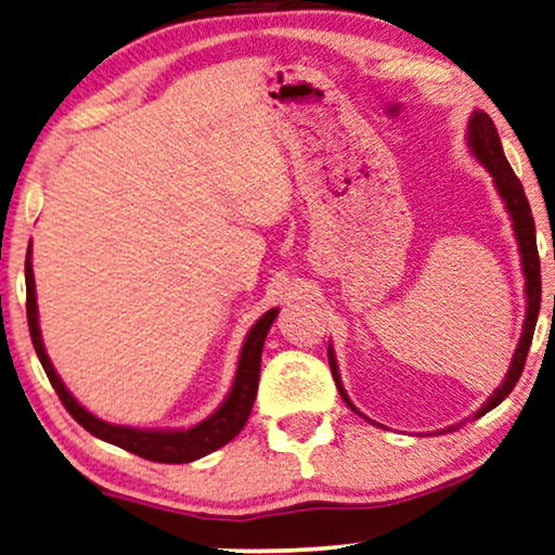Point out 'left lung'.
Listing matches in <instances>:
<instances>
[{"label": "left lung", "instance_id": "obj_1", "mask_svg": "<svg viewBox=\"0 0 555 555\" xmlns=\"http://www.w3.org/2000/svg\"><path fill=\"white\" fill-rule=\"evenodd\" d=\"M468 146H470V152H474L476 159L481 162L486 169H489V173L493 177V184H495V189H499L503 204H506V209L511 214V221H514L516 242H518V251H520V267H524V276H526V304H528L524 334H520V338H518V349L514 353V361H511L508 374H506V378H503V384L489 396V401H486L483 406L474 413V418H481L483 413H489L491 409L499 406V403L506 399L511 391H514V386L518 384L520 374H524L528 349H531V341H533V328H535V321H539V311H541V261H539V246H535V224H533L531 206H528V198H526L524 186H520L518 177L514 173V169H511V164L506 162V154H503L495 124L491 121V117L486 112H474V117H470ZM328 366H331V374H334L338 393H341V399L346 401V406L361 413L351 403L349 393L344 391L341 376H338V366H336V357H334V349H331V346H328ZM366 421H371V418H366ZM459 426H463V421L456 426H449V431ZM441 434H446V431H441Z\"/></svg>", "mask_w": 555, "mask_h": 555}]
</instances>
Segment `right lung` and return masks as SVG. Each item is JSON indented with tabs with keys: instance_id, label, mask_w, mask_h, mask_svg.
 <instances>
[{
	"instance_id": "add662e5",
	"label": "right lung",
	"mask_w": 555,
	"mask_h": 555,
	"mask_svg": "<svg viewBox=\"0 0 555 555\" xmlns=\"http://www.w3.org/2000/svg\"><path fill=\"white\" fill-rule=\"evenodd\" d=\"M24 279H27V321H29V334H31V344H35L37 357L41 361V366H44L56 396H60V401L64 403V409L69 411L72 418L77 421L79 426H85L92 436L156 463H189L206 456V453L221 449V446L229 443L231 438L242 431L246 421H249V413L256 399V388H259L263 338H267L271 324H274L279 309H269L251 326L249 334H246L231 391L224 399V403H221L209 418H204L202 424H196L192 428H177V431H142V428L106 424V421L96 418L94 413H89L69 391H66L62 378L56 376L52 361H49L44 351V344H41L35 271H31V244L27 251V261H24Z\"/></svg>"
}]
</instances>
